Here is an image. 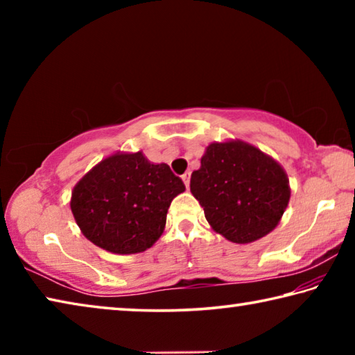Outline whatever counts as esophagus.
Masks as SVG:
<instances>
[{"instance_id": "obj_1", "label": "esophagus", "mask_w": 355, "mask_h": 355, "mask_svg": "<svg viewBox=\"0 0 355 355\" xmlns=\"http://www.w3.org/2000/svg\"><path fill=\"white\" fill-rule=\"evenodd\" d=\"M182 180H183V183H184L186 188H188V186H189V180H191V172H186V173H183V175H182Z\"/></svg>"}]
</instances>
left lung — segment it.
<instances>
[{
    "mask_svg": "<svg viewBox=\"0 0 355 355\" xmlns=\"http://www.w3.org/2000/svg\"><path fill=\"white\" fill-rule=\"evenodd\" d=\"M288 183L277 161L236 139L209 144L191 175V192L214 232L248 244L277 227L290 202Z\"/></svg>",
    "mask_w": 355,
    "mask_h": 355,
    "instance_id": "8db88e82",
    "label": "left lung"
}]
</instances>
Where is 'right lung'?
Returning a JSON list of instances; mask_svg holds the SVG:
<instances>
[{"mask_svg": "<svg viewBox=\"0 0 355 355\" xmlns=\"http://www.w3.org/2000/svg\"><path fill=\"white\" fill-rule=\"evenodd\" d=\"M184 184L167 164L142 155L114 153L71 191L70 208L83 235L112 254L144 252L164 232L167 209Z\"/></svg>", "mask_w": 355, "mask_h": 355, "instance_id": "right-lung-1", "label": "right lung"}]
</instances>
